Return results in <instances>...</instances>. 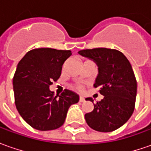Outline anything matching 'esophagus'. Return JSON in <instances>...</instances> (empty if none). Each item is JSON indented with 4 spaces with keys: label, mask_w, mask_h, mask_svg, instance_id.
Listing matches in <instances>:
<instances>
[{
    "label": "esophagus",
    "mask_w": 151,
    "mask_h": 151,
    "mask_svg": "<svg viewBox=\"0 0 151 151\" xmlns=\"http://www.w3.org/2000/svg\"><path fill=\"white\" fill-rule=\"evenodd\" d=\"M80 101H81V102H83V101H85V98L84 97H83V96H80Z\"/></svg>",
    "instance_id": "1"
}]
</instances>
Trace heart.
Instances as JSON below:
<instances>
[{
  "label": "heart",
  "mask_w": 151,
  "mask_h": 151,
  "mask_svg": "<svg viewBox=\"0 0 151 151\" xmlns=\"http://www.w3.org/2000/svg\"><path fill=\"white\" fill-rule=\"evenodd\" d=\"M77 89H78L79 91H81L82 90V87H81V86H77Z\"/></svg>",
  "instance_id": "heart-1"
}]
</instances>
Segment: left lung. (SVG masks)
Instances as JSON below:
<instances>
[{
	"mask_svg": "<svg viewBox=\"0 0 151 151\" xmlns=\"http://www.w3.org/2000/svg\"><path fill=\"white\" fill-rule=\"evenodd\" d=\"M79 55L96 63L98 74L94 86H100L103 99L94 104L85 119L92 129L112 132L129 119L134 110L137 82L129 61L120 51L107 48L80 50ZM86 100L93 102L91 97Z\"/></svg>",
	"mask_w": 151,
	"mask_h": 151,
	"instance_id": "obj_1",
	"label": "left lung"
}]
</instances>
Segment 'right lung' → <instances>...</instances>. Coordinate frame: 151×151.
<instances>
[{"mask_svg":"<svg viewBox=\"0 0 151 151\" xmlns=\"http://www.w3.org/2000/svg\"><path fill=\"white\" fill-rule=\"evenodd\" d=\"M70 50L34 49L19 61L14 77L15 104L21 117L35 129L53 130L65 123L69 107L79 101V95L65 90L54 96L50 90L60 78L62 65Z\"/></svg>","mask_w":151,"mask_h":151,"instance_id":"obj_1","label":"right lung"}]
</instances>
